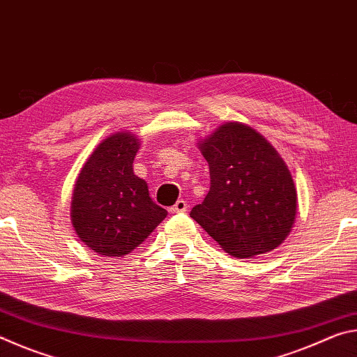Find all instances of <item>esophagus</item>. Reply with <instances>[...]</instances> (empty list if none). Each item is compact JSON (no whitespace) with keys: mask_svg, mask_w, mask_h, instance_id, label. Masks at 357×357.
<instances>
[{"mask_svg":"<svg viewBox=\"0 0 357 357\" xmlns=\"http://www.w3.org/2000/svg\"><path fill=\"white\" fill-rule=\"evenodd\" d=\"M187 208H189V206H187V202L178 200L168 211H170V214H179V213H185Z\"/></svg>","mask_w":357,"mask_h":357,"instance_id":"esophagus-1","label":"esophagus"}]
</instances>
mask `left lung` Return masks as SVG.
Returning a JSON list of instances; mask_svg holds the SVG:
<instances>
[{"label": "left lung", "mask_w": 357, "mask_h": 357, "mask_svg": "<svg viewBox=\"0 0 357 357\" xmlns=\"http://www.w3.org/2000/svg\"><path fill=\"white\" fill-rule=\"evenodd\" d=\"M211 187L190 217L236 258L280 245L296 217V187L277 151L249 126L227 123L200 143Z\"/></svg>", "instance_id": "8db88e82"}]
</instances>
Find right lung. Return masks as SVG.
<instances>
[{
	"label": "right lung",
	"mask_w": 357,
	"mask_h": 357,
	"mask_svg": "<svg viewBox=\"0 0 357 357\" xmlns=\"http://www.w3.org/2000/svg\"><path fill=\"white\" fill-rule=\"evenodd\" d=\"M138 143L129 132L105 138L83 165L72 197V225L84 244L105 257H123L167 217L134 174Z\"/></svg>",
	"instance_id": "1"
}]
</instances>
